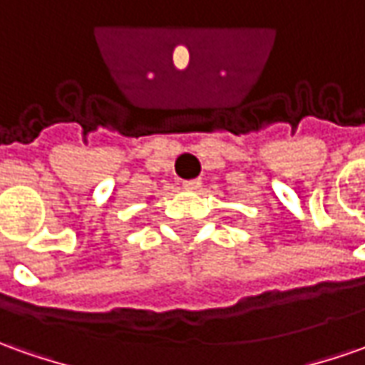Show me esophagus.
<instances>
[{
  "instance_id": "esophagus-1",
  "label": "esophagus",
  "mask_w": 365,
  "mask_h": 365,
  "mask_svg": "<svg viewBox=\"0 0 365 365\" xmlns=\"http://www.w3.org/2000/svg\"><path fill=\"white\" fill-rule=\"evenodd\" d=\"M183 187L185 190H200L202 187V180H187V182H183Z\"/></svg>"
}]
</instances>
